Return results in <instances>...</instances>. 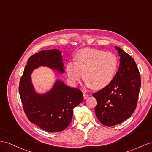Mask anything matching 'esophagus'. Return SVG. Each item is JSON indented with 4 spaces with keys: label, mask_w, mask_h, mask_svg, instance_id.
I'll return each instance as SVG.
<instances>
[{
    "label": "esophagus",
    "mask_w": 152,
    "mask_h": 152,
    "mask_svg": "<svg viewBox=\"0 0 152 152\" xmlns=\"http://www.w3.org/2000/svg\"><path fill=\"white\" fill-rule=\"evenodd\" d=\"M88 96H89L88 94H85V93H83V98H84V99H87Z\"/></svg>",
    "instance_id": "obj_1"
}]
</instances>
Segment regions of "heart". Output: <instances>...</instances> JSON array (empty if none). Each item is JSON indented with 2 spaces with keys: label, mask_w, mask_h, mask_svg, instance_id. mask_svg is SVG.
Segmentation results:
<instances>
[{
  "label": "heart",
  "mask_w": 152,
  "mask_h": 152,
  "mask_svg": "<svg viewBox=\"0 0 152 152\" xmlns=\"http://www.w3.org/2000/svg\"><path fill=\"white\" fill-rule=\"evenodd\" d=\"M118 60L111 52L94 49H84L77 51L76 61H70L66 65V71L73 84L85 77L88 87L96 90L109 85L116 74Z\"/></svg>",
  "instance_id": "b5f03b06"
}]
</instances>
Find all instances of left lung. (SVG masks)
<instances>
[{"label":"left lung","mask_w":152,"mask_h":152,"mask_svg":"<svg viewBox=\"0 0 152 152\" xmlns=\"http://www.w3.org/2000/svg\"><path fill=\"white\" fill-rule=\"evenodd\" d=\"M115 48L121 57L118 71L108 86L92 94L97 100L95 114L107 126L121 123L134 113L141 85L133 58L118 47Z\"/></svg>","instance_id":"obj_1"}]
</instances>
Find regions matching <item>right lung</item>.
<instances>
[{"mask_svg": "<svg viewBox=\"0 0 152 152\" xmlns=\"http://www.w3.org/2000/svg\"><path fill=\"white\" fill-rule=\"evenodd\" d=\"M61 53L58 49L44 50L31 56L19 83V93L27 118L42 130L57 132L65 130L71 123L74 108L82 102V92L56 81L53 88L44 94L35 92L31 74L40 66L64 72Z\"/></svg>", "mask_w": 152, "mask_h": 152, "instance_id": "obj_1", "label": "right lung"}]
</instances>
